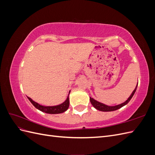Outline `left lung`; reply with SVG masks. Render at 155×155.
Listing matches in <instances>:
<instances>
[{
	"instance_id": "8db88e82",
	"label": "left lung",
	"mask_w": 155,
	"mask_h": 155,
	"mask_svg": "<svg viewBox=\"0 0 155 155\" xmlns=\"http://www.w3.org/2000/svg\"><path fill=\"white\" fill-rule=\"evenodd\" d=\"M138 86V83L137 86H136V88H134V90L133 91L132 94H131L130 96H129V97L128 98L127 100L125 102L122 103V104H121L120 105H117L115 106H109V105H105L104 104H102V103H100L99 101H97L96 100H95L94 98H92L91 97H90V101L91 104L92 105V106L96 109L98 110H100V111H103V112H110V111H114L116 110H118L119 109H120L121 107H124V105H127L129 102V101L131 100V98L133 97V95L134 94V93L137 91V88Z\"/></svg>"
}]
</instances>
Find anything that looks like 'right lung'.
<instances>
[{
  "label": "right lung",
  "instance_id": "add662e5",
  "mask_svg": "<svg viewBox=\"0 0 155 155\" xmlns=\"http://www.w3.org/2000/svg\"><path fill=\"white\" fill-rule=\"evenodd\" d=\"M70 92V91H69L68 95L67 96V100H65L63 103H62L61 104L58 105H55V106H43L39 104L38 103H37L34 101V100H32L30 97H27L28 99L30 100V101L31 103L36 109L38 110L45 112V113H48V114H60V113H63V112L66 111L69 107L70 104V101H69V94Z\"/></svg>",
  "mask_w": 155,
  "mask_h": 155
}]
</instances>
